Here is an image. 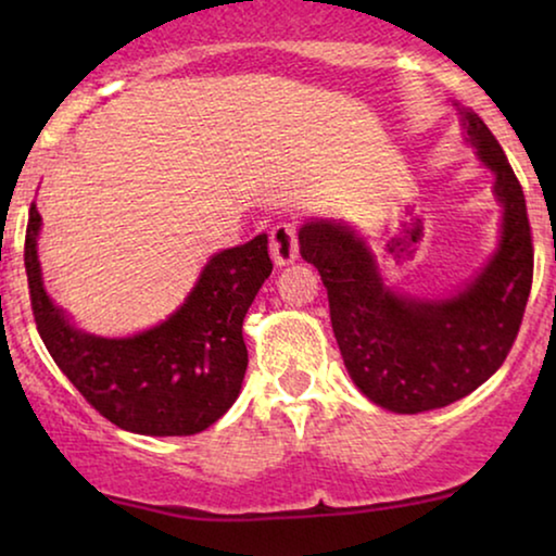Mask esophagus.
Segmentation results:
<instances>
[{"label": "esophagus", "instance_id": "1", "mask_svg": "<svg viewBox=\"0 0 556 556\" xmlns=\"http://www.w3.org/2000/svg\"><path fill=\"white\" fill-rule=\"evenodd\" d=\"M270 253L278 265H288L299 257V225L286 219L270 230Z\"/></svg>", "mask_w": 556, "mask_h": 556}]
</instances>
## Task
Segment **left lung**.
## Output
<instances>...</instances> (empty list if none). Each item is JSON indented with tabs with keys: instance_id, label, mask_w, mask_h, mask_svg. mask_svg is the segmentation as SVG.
<instances>
[{
	"instance_id": "left-lung-1",
	"label": "left lung",
	"mask_w": 556,
	"mask_h": 556,
	"mask_svg": "<svg viewBox=\"0 0 556 556\" xmlns=\"http://www.w3.org/2000/svg\"><path fill=\"white\" fill-rule=\"evenodd\" d=\"M478 159L504 204L498 253L451 299H413L382 286L375 257L344 225L301 227L303 261L329 293L331 326L354 384L379 407L415 415L478 390L511 352L534 278V242L521 185L473 111H463Z\"/></svg>"
}]
</instances>
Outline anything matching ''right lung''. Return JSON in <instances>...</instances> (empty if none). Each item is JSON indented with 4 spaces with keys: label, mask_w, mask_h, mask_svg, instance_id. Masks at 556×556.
I'll use <instances>...</instances> for the list:
<instances>
[{
    "label": "right lung",
    "mask_w": 556,
    "mask_h": 556,
    "mask_svg": "<svg viewBox=\"0 0 556 556\" xmlns=\"http://www.w3.org/2000/svg\"><path fill=\"white\" fill-rule=\"evenodd\" d=\"M37 232L40 212L33 204L25 270L37 331L96 413L121 430L164 438L207 430L232 407L248 369L242 318L273 270L265 235L212 257L164 324L139 337L101 339L73 329L52 306L37 263Z\"/></svg>",
    "instance_id": "obj_1"
}]
</instances>
